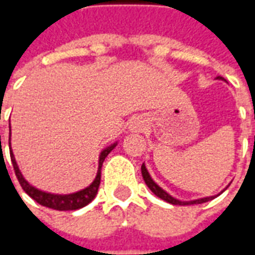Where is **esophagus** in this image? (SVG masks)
<instances>
[{
    "label": "esophagus",
    "mask_w": 255,
    "mask_h": 255,
    "mask_svg": "<svg viewBox=\"0 0 255 255\" xmlns=\"http://www.w3.org/2000/svg\"><path fill=\"white\" fill-rule=\"evenodd\" d=\"M131 129L132 131H140L142 129V123L139 122V120H133L132 124H131Z\"/></svg>",
    "instance_id": "esophagus-1"
}]
</instances>
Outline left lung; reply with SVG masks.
<instances>
[{
	"mask_svg": "<svg viewBox=\"0 0 255 255\" xmlns=\"http://www.w3.org/2000/svg\"><path fill=\"white\" fill-rule=\"evenodd\" d=\"M219 79H223V78H220L219 76ZM142 176H143V180H144V183L147 184V187H149L151 191L154 192L157 197L161 198V199H164L165 202L172 203V205H198V203L208 202V201H210V199H213L214 198V197H206V198H201V199H195V201L182 202V201H179V199H175L173 197H171V195H169V194H168L166 191H164V190H162L160 186H157V184H155L154 180L150 177L149 172H147V169H146L144 164H142Z\"/></svg>",
	"mask_w": 255,
	"mask_h": 255,
	"instance_id": "obj_1",
	"label": "left lung"
}]
</instances>
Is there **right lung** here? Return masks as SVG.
<instances>
[{"label": "right lung", "mask_w": 255, "mask_h": 255, "mask_svg": "<svg viewBox=\"0 0 255 255\" xmlns=\"http://www.w3.org/2000/svg\"><path fill=\"white\" fill-rule=\"evenodd\" d=\"M0 146H1V135H0ZM116 143L112 144L109 147H106L105 150H102V153L100 155V166H98V173H97V177L95 180L89 187L84 188L82 191L73 192V194H68V195H54V194H47V192L39 191L36 190L35 187L30 186L28 183L25 182L23 175L20 173L19 168H17V164L14 161L13 153H12V149L9 150L10 151V160H12V165H13L14 173H16V177L19 180L20 186L24 190L28 195H30L35 202H38L42 206H46V208L54 209V210H76V209H80L89 205L93 199L97 195V191H98V187H100L101 183V168H102V164L105 161L106 155L111 153L112 150L115 149Z\"/></svg>", "instance_id": "1"}]
</instances>
